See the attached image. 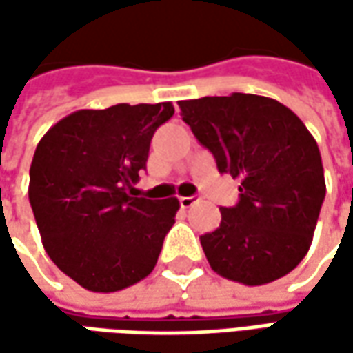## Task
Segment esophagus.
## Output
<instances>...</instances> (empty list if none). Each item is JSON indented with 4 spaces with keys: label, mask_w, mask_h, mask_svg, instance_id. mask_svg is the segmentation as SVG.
<instances>
[{
    "label": "esophagus",
    "mask_w": 353,
    "mask_h": 353,
    "mask_svg": "<svg viewBox=\"0 0 353 353\" xmlns=\"http://www.w3.org/2000/svg\"><path fill=\"white\" fill-rule=\"evenodd\" d=\"M179 202H181V208H184V210H186V208H192L196 202H200V198L198 196H181L179 198Z\"/></svg>",
    "instance_id": "obj_1"
}]
</instances>
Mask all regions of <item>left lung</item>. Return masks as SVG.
<instances>
[{"label": "left lung", "instance_id": "8db88e82", "mask_svg": "<svg viewBox=\"0 0 353 353\" xmlns=\"http://www.w3.org/2000/svg\"><path fill=\"white\" fill-rule=\"evenodd\" d=\"M179 105L218 170L241 179L239 202L220 208V225L200 236L210 267L248 287L285 277L308 253L326 196L314 137L294 112L265 96L234 92Z\"/></svg>", "mask_w": 353, "mask_h": 353}]
</instances>
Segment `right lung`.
<instances>
[{
    "mask_svg": "<svg viewBox=\"0 0 353 353\" xmlns=\"http://www.w3.org/2000/svg\"><path fill=\"white\" fill-rule=\"evenodd\" d=\"M170 102L78 110L43 135L29 202L48 257L92 292H116L155 269L179 200L129 194Z\"/></svg>",
    "mask_w": 353,
    "mask_h": 353,
    "instance_id": "1",
    "label": "right lung"
}]
</instances>
